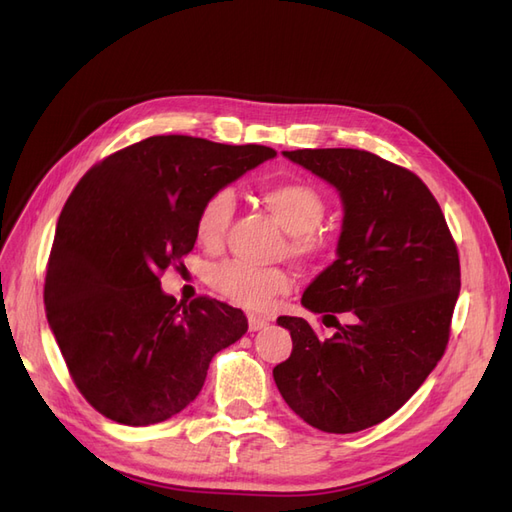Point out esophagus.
Masks as SVG:
<instances>
[{"label": "esophagus", "instance_id": "obj_1", "mask_svg": "<svg viewBox=\"0 0 512 512\" xmlns=\"http://www.w3.org/2000/svg\"><path fill=\"white\" fill-rule=\"evenodd\" d=\"M247 324H250V331H260V329H265V327H267L269 320H267V318H262V316H254V314H250V316H247Z\"/></svg>", "mask_w": 512, "mask_h": 512}]
</instances>
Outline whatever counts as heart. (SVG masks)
Returning <instances> with one entry per match:
<instances>
[{
  "label": "heart",
  "instance_id": "b5f03b06",
  "mask_svg": "<svg viewBox=\"0 0 512 512\" xmlns=\"http://www.w3.org/2000/svg\"><path fill=\"white\" fill-rule=\"evenodd\" d=\"M262 203L273 218L290 232L288 250L301 260H316L335 250V237L318 230L324 215V200L316 188L303 181L269 185ZM235 213V194L228 188L213 190L200 205L194 222L196 241L205 250H220ZM211 288L226 301L252 312H267L292 288V277L284 269H265L241 260H224L209 269Z\"/></svg>",
  "mask_w": 512,
  "mask_h": 512
}]
</instances>
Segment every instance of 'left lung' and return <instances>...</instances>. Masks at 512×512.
<instances>
[{
	"label": "left lung",
	"mask_w": 512,
	"mask_h": 512,
	"mask_svg": "<svg viewBox=\"0 0 512 512\" xmlns=\"http://www.w3.org/2000/svg\"><path fill=\"white\" fill-rule=\"evenodd\" d=\"M284 156L333 185L344 224L337 260L301 299L337 331L320 339L303 318H277L292 352L273 378L307 425L354 433L395 414L442 359L461 288L459 252L438 200L412 170L361 149Z\"/></svg>",
	"instance_id": "1"
}]
</instances>
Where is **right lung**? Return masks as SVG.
I'll use <instances>...</instances> for the list:
<instances>
[{"label": "right lung", "instance_id": "add662e5", "mask_svg": "<svg viewBox=\"0 0 512 512\" xmlns=\"http://www.w3.org/2000/svg\"><path fill=\"white\" fill-rule=\"evenodd\" d=\"M271 147L149 136L89 168L57 220L46 320L76 389L115 423L145 427L192 404L209 363L247 331L237 307L177 303L160 275L194 250L203 200Z\"/></svg>", "mask_w": 512, "mask_h": 512}]
</instances>
